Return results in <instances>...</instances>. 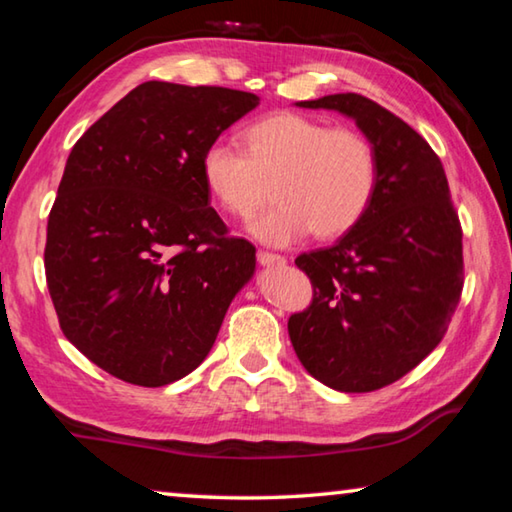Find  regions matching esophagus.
<instances>
[{"mask_svg":"<svg viewBox=\"0 0 512 512\" xmlns=\"http://www.w3.org/2000/svg\"><path fill=\"white\" fill-rule=\"evenodd\" d=\"M257 262L262 266H284L287 259L277 253H268V250H257Z\"/></svg>","mask_w":512,"mask_h":512,"instance_id":"esophagus-1","label":"esophagus"}]
</instances>
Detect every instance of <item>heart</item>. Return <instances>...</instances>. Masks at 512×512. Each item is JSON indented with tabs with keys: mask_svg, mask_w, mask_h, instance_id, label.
Returning <instances> with one entry per match:
<instances>
[{
	"mask_svg": "<svg viewBox=\"0 0 512 512\" xmlns=\"http://www.w3.org/2000/svg\"><path fill=\"white\" fill-rule=\"evenodd\" d=\"M241 149L207 146L201 176L216 205L237 219L253 214L275 185L277 205L248 225L264 244L287 246L309 232L343 237L377 196L379 155L357 128L277 112L244 128Z\"/></svg>",
	"mask_w": 512,
	"mask_h": 512,
	"instance_id": "heart-1",
	"label": "heart"
}]
</instances>
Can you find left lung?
<instances>
[{"mask_svg": "<svg viewBox=\"0 0 512 512\" xmlns=\"http://www.w3.org/2000/svg\"><path fill=\"white\" fill-rule=\"evenodd\" d=\"M300 108L352 117L379 155V187L359 225L296 257L314 287L291 314L302 366L341 393H370L411 372L443 341L463 291V230L443 162L422 135L361 94Z\"/></svg>", "mask_w": 512, "mask_h": 512, "instance_id": "1", "label": "left lung"}]
</instances>
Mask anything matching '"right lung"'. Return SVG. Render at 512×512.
<instances>
[{"instance_id":"obj_1","label":"right lung","mask_w":512,"mask_h":512,"mask_svg":"<svg viewBox=\"0 0 512 512\" xmlns=\"http://www.w3.org/2000/svg\"><path fill=\"white\" fill-rule=\"evenodd\" d=\"M255 94L146 81L69 153L45 273L69 343L112 377L164 386L212 350L255 246L210 207L201 158Z\"/></svg>"}]
</instances>
